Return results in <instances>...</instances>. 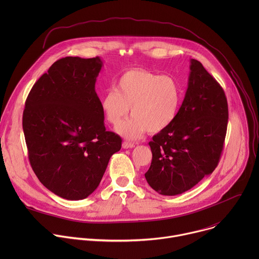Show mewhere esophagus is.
I'll use <instances>...</instances> for the list:
<instances>
[{"label": "esophagus", "instance_id": "34e87169", "mask_svg": "<svg viewBox=\"0 0 259 259\" xmlns=\"http://www.w3.org/2000/svg\"><path fill=\"white\" fill-rule=\"evenodd\" d=\"M134 146H135V144H134V143L127 142V141L123 142V149H125V150H127V149H133Z\"/></svg>", "mask_w": 259, "mask_h": 259}]
</instances>
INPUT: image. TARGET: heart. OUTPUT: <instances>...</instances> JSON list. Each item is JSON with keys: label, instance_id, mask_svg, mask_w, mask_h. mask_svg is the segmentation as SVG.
Instances as JSON below:
<instances>
[{"label": "heart", "instance_id": "b5f03b06", "mask_svg": "<svg viewBox=\"0 0 259 259\" xmlns=\"http://www.w3.org/2000/svg\"><path fill=\"white\" fill-rule=\"evenodd\" d=\"M182 101V88L172 76L133 68L125 71L116 83V90L106 91L100 106L106 121L118 128L132 107L133 118L119 128L127 139H138L145 131L159 133L177 118Z\"/></svg>", "mask_w": 259, "mask_h": 259}]
</instances>
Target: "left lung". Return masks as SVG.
I'll list each match as a JSON object with an SVG mask.
<instances>
[{
    "label": "left lung",
    "instance_id": "1",
    "mask_svg": "<svg viewBox=\"0 0 259 259\" xmlns=\"http://www.w3.org/2000/svg\"><path fill=\"white\" fill-rule=\"evenodd\" d=\"M190 62L188 89L177 118L149 142L153 160L144 176L163 196L180 195L210 175L227 134L229 108L224 89L200 61Z\"/></svg>",
    "mask_w": 259,
    "mask_h": 259
}]
</instances>
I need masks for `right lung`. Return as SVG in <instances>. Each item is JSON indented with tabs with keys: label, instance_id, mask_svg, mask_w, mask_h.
I'll return each instance as SVG.
<instances>
[{
	"label": "right lung",
	"instance_id": "1",
	"mask_svg": "<svg viewBox=\"0 0 259 259\" xmlns=\"http://www.w3.org/2000/svg\"><path fill=\"white\" fill-rule=\"evenodd\" d=\"M100 57H64L35 82L22 117L33 172L56 196L83 200L99 186L122 139L105 130L95 92Z\"/></svg>",
	"mask_w": 259,
	"mask_h": 259
}]
</instances>
